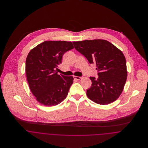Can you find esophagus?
<instances>
[{
  "label": "esophagus",
  "instance_id": "1",
  "mask_svg": "<svg viewBox=\"0 0 148 148\" xmlns=\"http://www.w3.org/2000/svg\"><path fill=\"white\" fill-rule=\"evenodd\" d=\"M73 78L75 79H76V80H80L82 79V77H79V76H73Z\"/></svg>",
  "mask_w": 148,
  "mask_h": 148
}]
</instances>
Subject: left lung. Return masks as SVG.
Here are the masks:
<instances>
[{
  "label": "left lung",
  "mask_w": 148,
  "mask_h": 148,
  "mask_svg": "<svg viewBox=\"0 0 148 148\" xmlns=\"http://www.w3.org/2000/svg\"><path fill=\"white\" fill-rule=\"evenodd\" d=\"M73 44L89 63L96 65L99 77H89L92 85L86 90L88 97L101 105L116 101L127 81V63L123 52L111 42L103 39L85 40L73 42Z\"/></svg>",
  "instance_id": "left-lung-1"
}]
</instances>
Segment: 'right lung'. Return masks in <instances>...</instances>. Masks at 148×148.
Masks as SVG:
<instances>
[{
	"label": "right lung",
	"instance_id": "right-lung-1",
	"mask_svg": "<svg viewBox=\"0 0 148 148\" xmlns=\"http://www.w3.org/2000/svg\"><path fill=\"white\" fill-rule=\"evenodd\" d=\"M74 48L71 42L45 41L28 53L25 73L29 89L36 100L45 106H55L66 98L73 83L72 76L57 72L62 57Z\"/></svg>",
	"mask_w": 148,
	"mask_h": 148
}]
</instances>
